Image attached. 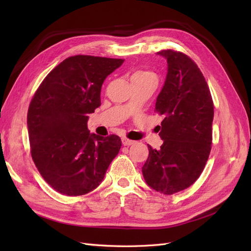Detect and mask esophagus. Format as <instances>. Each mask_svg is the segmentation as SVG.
Wrapping results in <instances>:
<instances>
[{
  "mask_svg": "<svg viewBox=\"0 0 251 251\" xmlns=\"http://www.w3.org/2000/svg\"><path fill=\"white\" fill-rule=\"evenodd\" d=\"M136 142L135 141H133V140H130V139H127V138H123V144L124 146H133V144H135Z\"/></svg>",
  "mask_w": 251,
  "mask_h": 251,
  "instance_id": "34e87169",
  "label": "esophagus"
}]
</instances>
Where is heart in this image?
<instances>
[{
  "mask_svg": "<svg viewBox=\"0 0 251 251\" xmlns=\"http://www.w3.org/2000/svg\"><path fill=\"white\" fill-rule=\"evenodd\" d=\"M148 77H154V75L150 72H147V71H138V72L134 73V75L132 76V79L133 78H148Z\"/></svg>",
  "mask_w": 251,
  "mask_h": 251,
  "instance_id": "obj_1",
  "label": "heart"
}]
</instances>
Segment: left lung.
I'll use <instances>...</instances> for the list:
<instances>
[{"instance_id":"left-lung-1","label":"left lung","mask_w":251,"mask_h":251,"mask_svg":"<svg viewBox=\"0 0 251 251\" xmlns=\"http://www.w3.org/2000/svg\"><path fill=\"white\" fill-rule=\"evenodd\" d=\"M168 62L164 85L155 110L163 115L159 150L148 144L149 157L142 166L147 184L163 195L191 186L200 177L212 140L214 102L202 72L181 52H157Z\"/></svg>"}]
</instances>
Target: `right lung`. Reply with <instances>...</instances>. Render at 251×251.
Returning <instances> with one entry per match:
<instances>
[{
    "label": "right lung",
    "mask_w": 251,
    "mask_h": 251,
    "mask_svg": "<svg viewBox=\"0 0 251 251\" xmlns=\"http://www.w3.org/2000/svg\"><path fill=\"white\" fill-rule=\"evenodd\" d=\"M124 62L91 55L68 57L45 77L30 102L27 126L33 162L60 194L92 192L119 153L121 139L91 134L88 115L100 105L104 79Z\"/></svg>",
    "instance_id": "add662e5"
}]
</instances>
